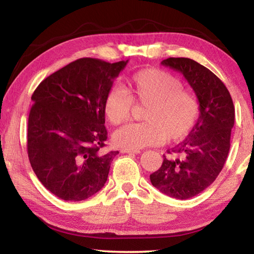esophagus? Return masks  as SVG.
Instances as JSON below:
<instances>
[{
    "label": "esophagus",
    "mask_w": 254,
    "mask_h": 254,
    "mask_svg": "<svg viewBox=\"0 0 254 254\" xmlns=\"http://www.w3.org/2000/svg\"><path fill=\"white\" fill-rule=\"evenodd\" d=\"M121 152H123V153H132V154H137V153H140L141 151H140V150H128V149H122V150H121Z\"/></svg>",
    "instance_id": "1"
}]
</instances>
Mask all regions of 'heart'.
<instances>
[{"label": "heart", "instance_id": "1", "mask_svg": "<svg viewBox=\"0 0 254 254\" xmlns=\"http://www.w3.org/2000/svg\"><path fill=\"white\" fill-rule=\"evenodd\" d=\"M133 102L147 106L144 123H132L114 133L120 148L139 150L178 141L195 127L199 118V101L194 92L183 88V81L168 71L147 68L136 71L127 84V93L112 88L104 100V114L109 122L119 126L130 118Z\"/></svg>", "mask_w": 254, "mask_h": 254}]
</instances>
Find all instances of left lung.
I'll return each mask as SVG.
<instances>
[{"instance_id":"8db88e82","label":"left lung","mask_w":254,"mask_h":254,"mask_svg":"<svg viewBox=\"0 0 254 254\" xmlns=\"http://www.w3.org/2000/svg\"><path fill=\"white\" fill-rule=\"evenodd\" d=\"M162 66L182 72L199 101L200 113L186 139L168 153L151 184L177 199L191 198L205 190L223 169L230 151L235 111L230 92L218 77L189 58H168Z\"/></svg>"}]
</instances>
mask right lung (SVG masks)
<instances>
[{
	"label": "right lung",
	"instance_id": "right-lung-1",
	"mask_svg": "<svg viewBox=\"0 0 254 254\" xmlns=\"http://www.w3.org/2000/svg\"><path fill=\"white\" fill-rule=\"evenodd\" d=\"M128 60L80 58L47 77L32 94L28 156L41 184L59 198L87 199L104 187L119 151L104 153V100Z\"/></svg>",
	"mask_w": 254,
	"mask_h": 254
}]
</instances>
